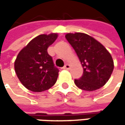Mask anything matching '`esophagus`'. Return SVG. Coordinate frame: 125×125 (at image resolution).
Returning <instances> with one entry per match:
<instances>
[{"instance_id":"1","label":"esophagus","mask_w":125,"mask_h":125,"mask_svg":"<svg viewBox=\"0 0 125 125\" xmlns=\"http://www.w3.org/2000/svg\"><path fill=\"white\" fill-rule=\"evenodd\" d=\"M63 69H66V70H69V69H70V65L69 64H66L64 66H63Z\"/></svg>"}]
</instances>
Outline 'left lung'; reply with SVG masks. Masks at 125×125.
I'll list each match as a JSON object with an SVG mask.
<instances>
[{
	"instance_id": "8db88e82",
	"label": "left lung",
	"mask_w": 125,
	"mask_h": 125,
	"mask_svg": "<svg viewBox=\"0 0 125 125\" xmlns=\"http://www.w3.org/2000/svg\"><path fill=\"white\" fill-rule=\"evenodd\" d=\"M65 38L75 51L83 68V76L74 80L75 85L86 91L103 87L114 67L110 53L100 42L85 33H67Z\"/></svg>"
}]
</instances>
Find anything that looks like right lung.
<instances>
[{"label":"right lung","mask_w":125,"mask_h":125,"mask_svg":"<svg viewBox=\"0 0 125 125\" xmlns=\"http://www.w3.org/2000/svg\"><path fill=\"white\" fill-rule=\"evenodd\" d=\"M58 38L57 33L40 35L18 53L14 69L21 83L32 92H42L52 87L59 76L48 48Z\"/></svg>","instance_id":"1"}]
</instances>
